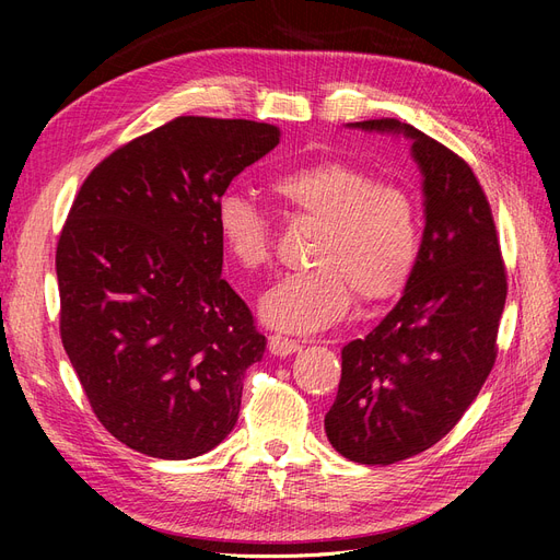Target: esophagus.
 Segmentation results:
<instances>
[{
	"label": "esophagus",
	"instance_id": "obj_1",
	"mask_svg": "<svg viewBox=\"0 0 560 560\" xmlns=\"http://www.w3.org/2000/svg\"><path fill=\"white\" fill-rule=\"evenodd\" d=\"M268 347L275 357H290V354H295V351H300V342L283 338V336H270Z\"/></svg>",
	"mask_w": 560,
	"mask_h": 560
}]
</instances>
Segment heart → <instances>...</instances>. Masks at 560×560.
<instances>
[{"label": "heart", "mask_w": 560, "mask_h": 560, "mask_svg": "<svg viewBox=\"0 0 560 560\" xmlns=\"http://www.w3.org/2000/svg\"><path fill=\"white\" fill-rule=\"evenodd\" d=\"M298 220L317 224L308 260L313 270L283 277L260 300V317L292 334L325 331L357 298L378 306L401 295L420 258L418 203L404 186L340 159L292 167L270 184ZM222 249L254 272L272 260V222L238 190L215 201Z\"/></svg>", "instance_id": "1"}]
</instances>
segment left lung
Wrapping results in <instances>:
<instances>
[{
  "label": "left lung",
  "mask_w": 560,
  "mask_h": 560,
  "mask_svg": "<svg viewBox=\"0 0 560 560\" xmlns=\"http://www.w3.org/2000/svg\"><path fill=\"white\" fill-rule=\"evenodd\" d=\"M347 127L406 136L422 172L418 268L397 306L342 347L325 418L338 454L390 465L435 445L477 399L497 359L506 270L486 192L458 154L395 117Z\"/></svg>",
  "instance_id": "left-lung-1"
}]
</instances>
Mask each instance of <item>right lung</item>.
I'll use <instances>...</instances> for the list:
<instances>
[{"mask_svg": "<svg viewBox=\"0 0 560 560\" xmlns=\"http://www.w3.org/2000/svg\"><path fill=\"white\" fill-rule=\"evenodd\" d=\"M275 125L182 115L106 156L56 247L61 340L97 420L186 460L238 422L265 336L222 279L215 201L279 144Z\"/></svg>", "mask_w": 560, "mask_h": 560, "instance_id": "right-lung-1", "label": "right lung"}]
</instances>
